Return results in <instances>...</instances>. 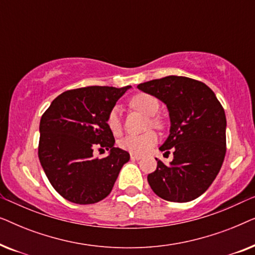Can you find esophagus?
Returning a JSON list of instances; mask_svg holds the SVG:
<instances>
[{
  "label": "esophagus",
  "instance_id": "1",
  "mask_svg": "<svg viewBox=\"0 0 255 255\" xmlns=\"http://www.w3.org/2000/svg\"><path fill=\"white\" fill-rule=\"evenodd\" d=\"M131 159L132 160H140L141 156L138 155V154H135V153H131Z\"/></svg>",
  "mask_w": 255,
  "mask_h": 255
}]
</instances>
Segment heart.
<instances>
[{
	"mask_svg": "<svg viewBox=\"0 0 255 255\" xmlns=\"http://www.w3.org/2000/svg\"><path fill=\"white\" fill-rule=\"evenodd\" d=\"M131 107L134 109L140 110L149 116L148 128H154L158 130L165 128V123L162 118L159 116V102L158 100L153 96L145 95V94H139L135 95L131 100ZM109 127L115 134H120L122 132V120H121V110L118 108H114L109 116ZM158 141V137L154 132L149 131L140 135H128L121 141V146L128 151L133 153H144L151 149Z\"/></svg>",
	"mask_w": 255,
	"mask_h": 255,
	"instance_id": "b5f03b06",
	"label": "heart"
}]
</instances>
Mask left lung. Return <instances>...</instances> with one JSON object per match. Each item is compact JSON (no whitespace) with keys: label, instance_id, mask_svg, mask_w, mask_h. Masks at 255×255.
<instances>
[{"label":"left lung","instance_id":"obj_1","mask_svg":"<svg viewBox=\"0 0 255 255\" xmlns=\"http://www.w3.org/2000/svg\"><path fill=\"white\" fill-rule=\"evenodd\" d=\"M167 106L169 135L160 151L173 148L168 166H158L147 181L159 197L169 202L193 201L217 176L226 153V117L215 93L197 80L169 75L138 85Z\"/></svg>","mask_w":255,"mask_h":255}]
</instances>
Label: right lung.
<instances>
[{
	"label": "right lung",
	"mask_w": 255,
	"mask_h": 255,
	"mask_svg": "<svg viewBox=\"0 0 255 255\" xmlns=\"http://www.w3.org/2000/svg\"><path fill=\"white\" fill-rule=\"evenodd\" d=\"M130 88L90 86L67 90L41 116L38 156L52 187L69 202L93 204L111 193L122 167L130 160L115 147L108 124L118 99ZM96 145L110 155L92 156Z\"/></svg>",
	"instance_id": "add662e5"
}]
</instances>
